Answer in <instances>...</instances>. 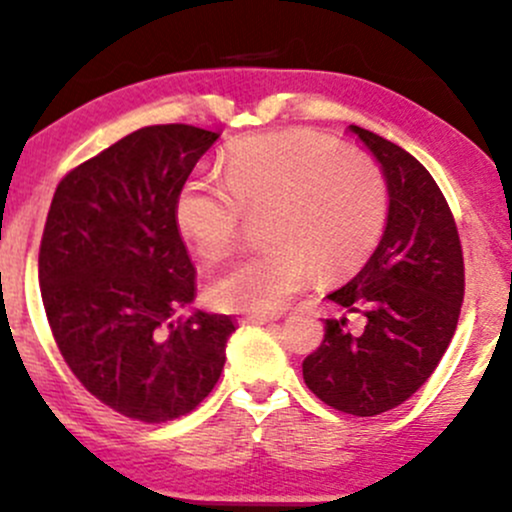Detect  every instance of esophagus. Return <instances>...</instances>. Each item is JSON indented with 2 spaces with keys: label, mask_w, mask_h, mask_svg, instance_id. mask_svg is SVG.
<instances>
[{
  "label": "esophagus",
  "mask_w": 512,
  "mask_h": 512,
  "mask_svg": "<svg viewBox=\"0 0 512 512\" xmlns=\"http://www.w3.org/2000/svg\"><path fill=\"white\" fill-rule=\"evenodd\" d=\"M272 316H243L240 318V323H252V325H267L272 323Z\"/></svg>",
  "instance_id": "34e87169"
}]
</instances>
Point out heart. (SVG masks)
Segmentation results:
<instances>
[{
    "instance_id": "b5f03b06",
    "label": "heart",
    "mask_w": 512,
    "mask_h": 512,
    "mask_svg": "<svg viewBox=\"0 0 512 512\" xmlns=\"http://www.w3.org/2000/svg\"><path fill=\"white\" fill-rule=\"evenodd\" d=\"M265 247L211 279L218 308L274 313L313 277L355 272L389 221V182L374 157L345 150L313 128L240 138L223 157V179L192 177L174 221L204 260L228 255L247 213H262Z\"/></svg>"
}]
</instances>
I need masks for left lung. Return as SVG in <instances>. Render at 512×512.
Here are the masks:
<instances>
[{
	"label": "left lung",
	"mask_w": 512,
	"mask_h": 512,
	"mask_svg": "<svg viewBox=\"0 0 512 512\" xmlns=\"http://www.w3.org/2000/svg\"><path fill=\"white\" fill-rule=\"evenodd\" d=\"M389 182L381 243L352 282L328 294L347 318L325 320V338L303 359V381L325 406L369 418L401 406L445 355L464 301L457 223L432 174L411 153L367 128L350 126Z\"/></svg>",
	"instance_id": "8db88e82"
}]
</instances>
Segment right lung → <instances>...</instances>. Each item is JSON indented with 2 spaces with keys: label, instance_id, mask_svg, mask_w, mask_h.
<instances>
[{
  "label": "right lung",
  "instance_id": "1",
  "mask_svg": "<svg viewBox=\"0 0 512 512\" xmlns=\"http://www.w3.org/2000/svg\"><path fill=\"white\" fill-rule=\"evenodd\" d=\"M218 133L145 126L60 179L43 228L38 282L55 345L80 384L126 418L192 413L226 364L233 318L196 311V269L174 204Z\"/></svg>",
  "mask_w": 512,
  "mask_h": 512
}]
</instances>
